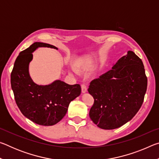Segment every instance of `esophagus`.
Masks as SVG:
<instances>
[{"label":"esophagus","instance_id":"1","mask_svg":"<svg viewBox=\"0 0 159 159\" xmlns=\"http://www.w3.org/2000/svg\"><path fill=\"white\" fill-rule=\"evenodd\" d=\"M81 90H82V93H85L88 91V88H87V86L85 84H82L81 85Z\"/></svg>","mask_w":159,"mask_h":159}]
</instances>
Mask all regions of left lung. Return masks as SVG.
Here are the masks:
<instances>
[{
    "mask_svg": "<svg viewBox=\"0 0 159 159\" xmlns=\"http://www.w3.org/2000/svg\"><path fill=\"white\" fill-rule=\"evenodd\" d=\"M147 88L142 60L128 51L111 70L90 82L88 90L94 98L90 119L104 130L120 127L140 109Z\"/></svg>",
    "mask_w": 159,
    "mask_h": 159,
    "instance_id": "1",
    "label": "left lung"
}]
</instances>
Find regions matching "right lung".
<instances>
[{
	"label": "right lung",
	"mask_w": 159,
	"mask_h": 159,
	"mask_svg": "<svg viewBox=\"0 0 159 159\" xmlns=\"http://www.w3.org/2000/svg\"><path fill=\"white\" fill-rule=\"evenodd\" d=\"M40 47L57 50L54 45L36 42L21 51L16 59L10 76L11 87L19 109L25 117L41 125H53L66 115L72 100L80 95L79 84L69 85L60 80L46 85L35 83L29 76L32 52Z\"/></svg>",
	"instance_id": "obj_1"
}]
</instances>
